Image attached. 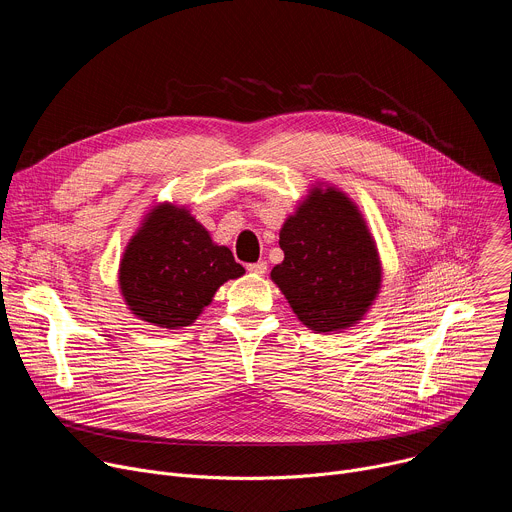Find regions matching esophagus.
Here are the masks:
<instances>
[{"instance_id":"34e87169","label":"esophagus","mask_w":512,"mask_h":512,"mask_svg":"<svg viewBox=\"0 0 512 512\" xmlns=\"http://www.w3.org/2000/svg\"><path fill=\"white\" fill-rule=\"evenodd\" d=\"M247 271H249V273H255V275H263V273L267 271V263H265V261L249 263V265H247Z\"/></svg>"}]
</instances>
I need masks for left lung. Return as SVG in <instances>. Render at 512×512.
<instances>
[{
    "label": "left lung",
    "instance_id": "8db88e82",
    "mask_svg": "<svg viewBox=\"0 0 512 512\" xmlns=\"http://www.w3.org/2000/svg\"><path fill=\"white\" fill-rule=\"evenodd\" d=\"M283 261L271 269L298 320L324 334L358 324L375 304L383 267L356 202L316 184L279 231Z\"/></svg>",
    "mask_w": 512,
    "mask_h": 512
}]
</instances>
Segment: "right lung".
Masks as SVG:
<instances>
[{"instance_id":"add662e5","label":"right lung","mask_w":512,"mask_h":512,"mask_svg":"<svg viewBox=\"0 0 512 512\" xmlns=\"http://www.w3.org/2000/svg\"><path fill=\"white\" fill-rule=\"evenodd\" d=\"M243 273L231 249L216 245L186 206L160 202L123 251L119 289L137 320L178 330L202 314L218 287Z\"/></svg>"}]
</instances>
